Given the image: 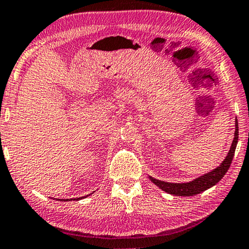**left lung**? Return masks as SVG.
<instances>
[{
    "instance_id": "obj_1",
    "label": "left lung",
    "mask_w": 249,
    "mask_h": 249,
    "mask_svg": "<svg viewBox=\"0 0 249 249\" xmlns=\"http://www.w3.org/2000/svg\"><path fill=\"white\" fill-rule=\"evenodd\" d=\"M237 142H238V122L235 121V133H233V140L230 146V149L225 157V160L221 161L219 166L215 167L212 171L205 173V174L199 176V178L192 179L190 182L185 183H171V182H164L160 181V179L151 178L148 175V178L155 185H157L160 190L165 191L168 194L178 196H196V194L202 193L203 191L210 189V187L214 186L220 179L225 176V174L230 167L231 164L233 155H235V150L237 147Z\"/></svg>"
}]
</instances>
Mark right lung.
Listing matches in <instances>:
<instances>
[{"mask_svg": "<svg viewBox=\"0 0 249 249\" xmlns=\"http://www.w3.org/2000/svg\"><path fill=\"white\" fill-rule=\"evenodd\" d=\"M89 196H91V194H89ZM86 196H82V197H77L76 200H80V199H84V197H86ZM67 201V200H66Z\"/></svg>", "mask_w": 249, "mask_h": 249, "instance_id": "1", "label": "right lung"}]
</instances>
